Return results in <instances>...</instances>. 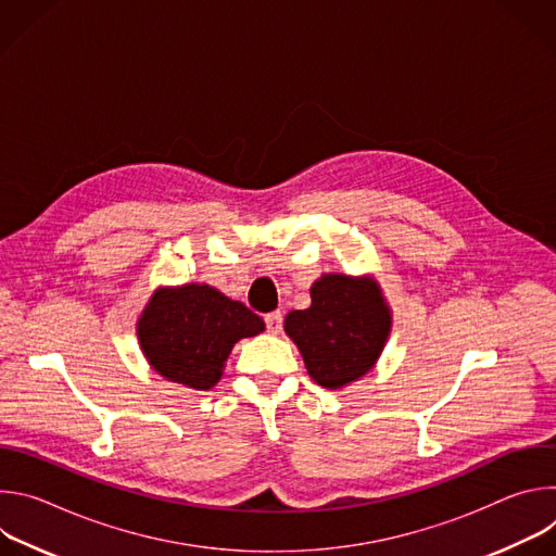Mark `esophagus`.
<instances>
[{
	"label": "esophagus",
	"mask_w": 556,
	"mask_h": 556,
	"mask_svg": "<svg viewBox=\"0 0 556 556\" xmlns=\"http://www.w3.org/2000/svg\"><path fill=\"white\" fill-rule=\"evenodd\" d=\"M266 330L270 332V334H279L281 332V328H283V316H281V312H270V314H266Z\"/></svg>",
	"instance_id": "esophagus-1"
}]
</instances>
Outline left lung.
Returning a JSON list of instances; mask_svg holds the SVG:
<instances>
[{
  "instance_id": "left-lung-1",
  "label": "left lung",
  "mask_w": 556,
  "mask_h": 556,
  "mask_svg": "<svg viewBox=\"0 0 556 556\" xmlns=\"http://www.w3.org/2000/svg\"><path fill=\"white\" fill-rule=\"evenodd\" d=\"M309 296L307 309L286 316V334L316 384L341 389L376 365L391 332V309L371 277L324 275Z\"/></svg>"
}]
</instances>
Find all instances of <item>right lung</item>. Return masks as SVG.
I'll return each instance as SVG.
<instances>
[{
  "instance_id": "add662e5",
  "label": "right lung",
  "mask_w": 556,
  "mask_h": 556,
  "mask_svg": "<svg viewBox=\"0 0 556 556\" xmlns=\"http://www.w3.org/2000/svg\"><path fill=\"white\" fill-rule=\"evenodd\" d=\"M262 316L206 283L157 288L136 324L149 365L172 382L206 391L232 345L264 332Z\"/></svg>"
}]
</instances>
